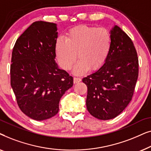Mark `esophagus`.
Wrapping results in <instances>:
<instances>
[{
	"mask_svg": "<svg viewBox=\"0 0 151 151\" xmlns=\"http://www.w3.org/2000/svg\"><path fill=\"white\" fill-rule=\"evenodd\" d=\"M81 81V79H80V78H77V77H74L73 78V82L75 84L78 83V82H79Z\"/></svg>",
	"mask_w": 151,
	"mask_h": 151,
	"instance_id": "obj_1",
	"label": "esophagus"
}]
</instances>
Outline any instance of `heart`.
<instances>
[{"mask_svg": "<svg viewBox=\"0 0 151 151\" xmlns=\"http://www.w3.org/2000/svg\"><path fill=\"white\" fill-rule=\"evenodd\" d=\"M111 47V36L104 28L78 26L67 33L65 40L59 38L55 42V53L59 65L68 71L77 58L74 67L77 75L86 73L88 68L96 70L106 62Z\"/></svg>", "mask_w": 151, "mask_h": 151, "instance_id": "heart-1", "label": "heart"}]
</instances>
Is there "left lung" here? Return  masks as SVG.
Listing matches in <instances>:
<instances>
[{"label":"left lung","instance_id":"obj_1","mask_svg":"<svg viewBox=\"0 0 151 151\" xmlns=\"http://www.w3.org/2000/svg\"><path fill=\"white\" fill-rule=\"evenodd\" d=\"M111 47L104 65L82 79L87 86L86 108L102 120L120 114L132 100L139 73L137 53L131 39L118 26L110 32Z\"/></svg>","mask_w":151,"mask_h":151}]
</instances>
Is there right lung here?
Here are the masks:
<instances>
[{
    "mask_svg": "<svg viewBox=\"0 0 151 151\" xmlns=\"http://www.w3.org/2000/svg\"><path fill=\"white\" fill-rule=\"evenodd\" d=\"M57 24L33 22L17 39L10 66L11 86L26 115L45 120L57 114L59 102L73 79L55 63Z\"/></svg>",
    "mask_w": 151,
    "mask_h": 151,
    "instance_id": "add662e5",
    "label": "right lung"
}]
</instances>
